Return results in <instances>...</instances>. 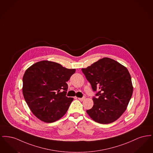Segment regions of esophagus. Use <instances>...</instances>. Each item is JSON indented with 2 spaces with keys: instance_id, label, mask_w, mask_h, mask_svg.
Instances as JSON below:
<instances>
[{
  "instance_id": "34e87169",
  "label": "esophagus",
  "mask_w": 153,
  "mask_h": 153,
  "mask_svg": "<svg viewBox=\"0 0 153 153\" xmlns=\"http://www.w3.org/2000/svg\"><path fill=\"white\" fill-rule=\"evenodd\" d=\"M85 96H83L82 97H81V98H79V99L81 100V101H83V100H85Z\"/></svg>"
}]
</instances>
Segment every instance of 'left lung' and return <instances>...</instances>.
<instances>
[{
    "mask_svg": "<svg viewBox=\"0 0 153 153\" xmlns=\"http://www.w3.org/2000/svg\"><path fill=\"white\" fill-rule=\"evenodd\" d=\"M96 92L94 106L87 112L96 122L109 124L120 117L128 104L133 92L127 69L111 58H102L81 69Z\"/></svg>",
    "mask_w": 153,
    "mask_h": 153,
    "instance_id": "obj_1",
    "label": "left lung"
}]
</instances>
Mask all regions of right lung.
<instances>
[{"label": "right lung", "mask_w": 153, "mask_h": 153, "mask_svg": "<svg viewBox=\"0 0 153 153\" xmlns=\"http://www.w3.org/2000/svg\"><path fill=\"white\" fill-rule=\"evenodd\" d=\"M59 64L42 61L29 68L23 77V94L33 114L41 120L54 122L67 112L73 97H68L66 82L75 73Z\"/></svg>", "instance_id": "add662e5"}]
</instances>
